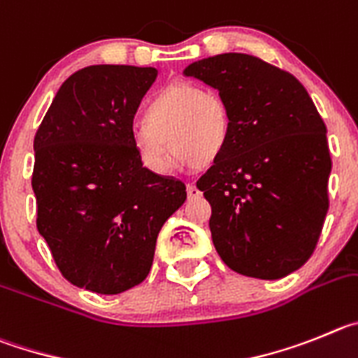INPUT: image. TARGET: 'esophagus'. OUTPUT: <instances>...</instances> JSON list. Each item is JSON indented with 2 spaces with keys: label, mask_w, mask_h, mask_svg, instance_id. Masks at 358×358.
Wrapping results in <instances>:
<instances>
[{
  "label": "esophagus",
  "mask_w": 358,
  "mask_h": 358,
  "mask_svg": "<svg viewBox=\"0 0 358 358\" xmlns=\"http://www.w3.org/2000/svg\"><path fill=\"white\" fill-rule=\"evenodd\" d=\"M187 196H189V199H194V198H199V196H201V192H199L198 187L192 185V183H189V185H187Z\"/></svg>",
  "instance_id": "obj_1"
}]
</instances>
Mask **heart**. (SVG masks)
Instances as JSON below:
<instances>
[{
	"label": "heart",
	"mask_w": 358,
	"mask_h": 358,
	"mask_svg": "<svg viewBox=\"0 0 358 358\" xmlns=\"http://www.w3.org/2000/svg\"><path fill=\"white\" fill-rule=\"evenodd\" d=\"M230 110L219 92L191 82L162 87L148 99L143 127L134 131V150L146 169L162 175L171 150L182 164L208 167L223 155L230 141Z\"/></svg>",
	"instance_id": "heart-1"
}]
</instances>
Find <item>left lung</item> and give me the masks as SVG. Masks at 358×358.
I'll return each mask as SVG.
<instances>
[{
  "mask_svg": "<svg viewBox=\"0 0 358 358\" xmlns=\"http://www.w3.org/2000/svg\"><path fill=\"white\" fill-rule=\"evenodd\" d=\"M183 75L217 89L230 110V141L198 189L230 269L278 280L303 266L328 212L327 127L291 73L244 53L192 62Z\"/></svg>",
  "mask_w": 358,
  "mask_h": 358,
  "instance_id": "obj_1",
  "label": "left lung"
}]
</instances>
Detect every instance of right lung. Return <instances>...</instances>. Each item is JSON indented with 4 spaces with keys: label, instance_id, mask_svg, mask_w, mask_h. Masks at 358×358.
<instances>
[{
    "label": "right lung",
    "instance_id": "add662e5",
    "mask_svg": "<svg viewBox=\"0 0 358 358\" xmlns=\"http://www.w3.org/2000/svg\"><path fill=\"white\" fill-rule=\"evenodd\" d=\"M155 67L89 66L71 75L34 141L37 230L64 278L98 294L139 285L185 185L143 167L134 115Z\"/></svg>",
    "mask_w": 358,
    "mask_h": 358
}]
</instances>
